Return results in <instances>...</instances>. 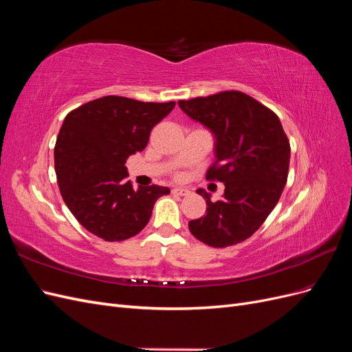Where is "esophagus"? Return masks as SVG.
<instances>
[{
	"instance_id": "obj_1",
	"label": "esophagus",
	"mask_w": 352,
	"mask_h": 352,
	"mask_svg": "<svg viewBox=\"0 0 352 352\" xmlns=\"http://www.w3.org/2000/svg\"><path fill=\"white\" fill-rule=\"evenodd\" d=\"M172 192H173L175 195H180V197H186V195H189V190H188V189H185V188H173V189H172Z\"/></svg>"
}]
</instances>
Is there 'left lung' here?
<instances>
[{"label": "left lung", "mask_w": 352, "mask_h": 352, "mask_svg": "<svg viewBox=\"0 0 352 352\" xmlns=\"http://www.w3.org/2000/svg\"><path fill=\"white\" fill-rule=\"evenodd\" d=\"M190 119L214 136L216 162L207 179L225 184L221 199L198 189L207 214L189 221L192 235L225 248L248 239L278 204L289 170L291 146L279 117L239 91L179 101Z\"/></svg>", "instance_id": "1"}]
</instances>
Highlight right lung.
Instances as JSON below:
<instances>
[{
    "mask_svg": "<svg viewBox=\"0 0 352 352\" xmlns=\"http://www.w3.org/2000/svg\"><path fill=\"white\" fill-rule=\"evenodd\" d=\"M175 104L109 95L66 116L54 148L57 182L72 214L95 236L117 242L138 235L155 201L170 194L158 185L133 189L124 163L144 150Z\"/></svg>",
    "mask_w": 352,
    "mask_h": 352,
    "instance_id": "add662e5",
    "label": "right lung"
}]
</instances>
